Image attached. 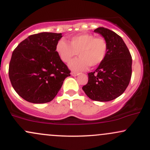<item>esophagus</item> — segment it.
I'll list each match as a JSON object with an SVG mask.
<instances>
[{
  "instance_id": "34e87169",
  "label": "esophagus",
  "mask_w": 150,
  "mask_h": 150,
  "mask_svg": "<svg viewBox=\"0 0 150 150\" xmlns=\"http://www.w3.org/2000/svg\"><path fill=\"white\" fill-rule=\"evenodd\" d=\"M71 75H73V76H77V75H79V73H74V72H72V73H71Z\"/></svg>"
}]
</instances>
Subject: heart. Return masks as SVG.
Listing matches in <instances>:
<instances>
[{"label":"heart","instance_id":"1","mask_svg":"<svg viewBox=\"0 0 150 150\" xmlns=\"http://www.w3.org/2000/svg\"><path fill=\"white\" fill-rule=\"evenodd\" d=\"M56 49L64 63H69L77 53L79 58L71 61L69 66L73 71L80 72L101 64L107 54L108 44L103 37L81 34L70 37V44L64 39L59 40Z\"/></svg>","mask_w":150,"mask_h":150}]
</instances>
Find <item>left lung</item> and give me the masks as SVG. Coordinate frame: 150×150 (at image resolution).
<instances>
[{
  "label": "left lung",
  "mask_w": 150,
  "mask_h": 150,
  "mask_svg": "<svg viewBox=\"0 0 150 150\" xmlns=\"http://www.w3.org/2000/svg\"><path fill=\"white\" fill-rule=\"evenodd\" d=\"M94 32L104 38L108 51L97 70L88 73V82L82 89L94 101H111L121 95L129 85L132 75L131 55L122 38L114 32L104 27Z\"/></svg>",
  "instance_id": "left-lung-1"
}]
</instances>
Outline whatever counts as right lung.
Here are the masks:
<instances>
[{"label": "right lung", "instance_id": "1", "mask_svg": "<svg viewBox=\"0 0 150 150\" xmlns=\"http://www.w3.org/2000/svg\"><path fill=\"white\" fill-rule=\"evenodd\" d=\"M62 34H32L15 48L9 64L12 86L26 101L43 104L52 101L70 70L56 51Z\"/></svg>", "mask_w": 150, "mask_h": 150}]
</instances>
